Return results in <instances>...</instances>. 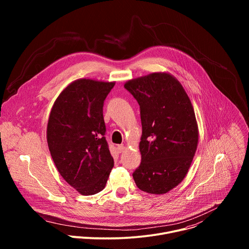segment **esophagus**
Instances as JSON below:
<instances>
[{"label": "esophagus", "mask_w": 249, "mask_h": 249, "mask_svg": "<svg viewBox=\"0 0 249 249\" xmlns=\"http://www.w3.org/2000/svg\"><path fill=\"white\" fill-rule=\"evenodd\" d=\"M125 149H126V147H125L124 145H120V146H118V147H117V150H118V152H119V153L124 152V151H125Z\"/></svg>", "instance_id": "esophagus-1"}]
</instances>
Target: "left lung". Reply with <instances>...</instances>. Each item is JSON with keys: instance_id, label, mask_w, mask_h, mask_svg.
Returning <instances> with one entry per match:
<instances>
[{"instance_id": "left-lung-1", "label": "left lung", "mask_w": 249, "mask_h": 249, "mask_svg": "<svg viewBox=\"0 0 249 249\" xmlns=\"http://www.w3.org/2000/svg\"><path fill=\"white\" fill-rule=\"evenodd\" d=\"M124 88L141 109L142 160L133 173L135 183L150 194L167 193L184 179L197 150L193 105L178 80L166 72L129 80Z\"/></svg>"}]
</instances>
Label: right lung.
Wrapping results in <instances>:
<instances>
[{
  "mask_svg": "<svg viewBox=\"0 0 249 249\" xmlns=\"http://www.w3.org/2000/svg\"><path fill=\"white\" fill-rule=\"evenodd\" d=\"M114 85L76 80L61 91L49 114L46 137L52 160L65 181L85 196L103 190L114 165L102 109Z\"/></svg>",
  "mask_w": 249,
  "mask_h": 249,
  "instance_id": "obj_1",
  "label": "right lung"
}]
</instances>
